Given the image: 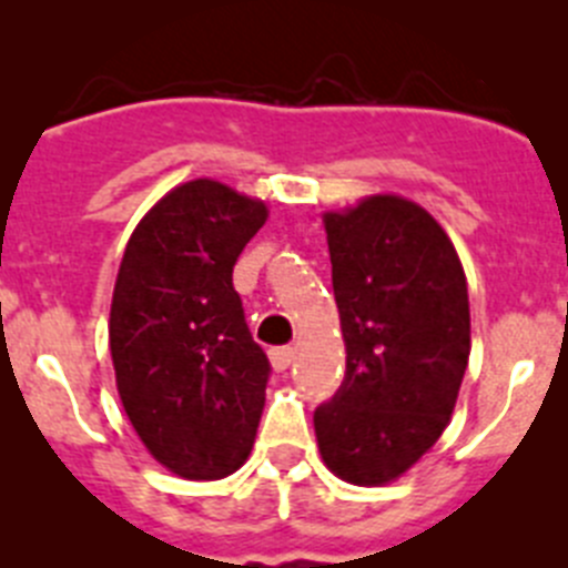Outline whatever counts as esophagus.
<instances>
[{
  "label": "esophagus",
  "mask_w": 568,
  "mask_h": 568,
  "mask_svg": "<svg viewBox=\"0 0 568 568\" xmlns=\"http://www.w3.org/2000/svg\"><path fill=\"white\" fill-rule=\"evenodd\" d=\"M293 357H295V352L290 346H278L270 352V363H273L275 372H287L290 363H293Z\"/></svg>",
  "instance_id": "esophagus-1"
}]
</instances>
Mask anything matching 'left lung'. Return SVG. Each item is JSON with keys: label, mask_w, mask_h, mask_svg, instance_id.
I'll use <instances>...</instances> for the list:
<instances>
[{"label": "left lung", "mask_w": 568, "mask_h": 568, "mask_svg": "<svg viewBox=\"0 0 568 568\" xmlns=\"http://www.w3.org/2000/svg\"><path fill=\"white\" fill-rule=\"evenodd\" d=\"M346 377L315 410L321 459L357 487L397 481L456 408L470 357L465 267L445 227L397 194L324 213Z\"/></svg>", "instance_id": "8db88e82"}]
</instances>
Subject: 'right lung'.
Segmentation results:
<instances>
[{"label":"right lung","instance_id":"right-lung-1","mask_svg":"<svg viewBox=\"0 0 568 568\" xmlns=\"http://www.w3.org/2000/svg\"><path fill=\"white\" fill-rule=\"evenodd\" d=\"M262 200L182 182L129 236L109 310V352L129 423L174 476L213 481L247 462L270 363L233 290V264L267 222Z\"/></svg>","mask_w":568,"mask_h":568}]
</instances>
